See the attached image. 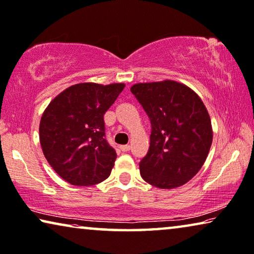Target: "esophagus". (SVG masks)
<instances>
[{
  "instance_id": "1",
  "label": "esophagus",
  "mask_w": 254,
  "mask_h": 254,
  "mask_svg": "<svg viewBox=\"0 0 254 254\" xmlns=\"http://www.w3.org/2000/svg\"><path fill=\"white\" fill-rule=\"evenodd\" d=\"M120 150H121V151H124V152H126V151H129V150H130V145H129V144H126V145H121V146H120Z\"/></svg>"
}]
</instances>
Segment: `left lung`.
<instances>
[{
  "mask_svg": "<svg viewBox=\"0 0 254 254\" xmlns=\"http://www.w3.org/2000/svg\"><path fill=\"white\" fill-rule=\"evenodd\" d=\"M130 91L152 127L149 151L139 163L143 180L159 189L186 185L203 167L213 141L203 101L174 80L135 83Z\"/></svg>",
  "mask_w": 254,
  "mask_h": 254,
  "instance_id": "obj_1",
  "label": "left lung"
}]
</instances>
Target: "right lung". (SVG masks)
<instances>
[{
  "mask_svg": "<svg viewBox=\"0 0 254 254\" xmlns=\"http://www.w3.org/2000/svg\"><path fill=\"white\" fill-rule=\"evenodd\" d=\"M125 83L73 84L47 106L40 144L54 171L73 186L90 187L109 178L117 153L105 139L104 115Z\"/></svg>",
  "mask_w": 254,
  "mask_h": 254,
  "instance_id": "obj_1",
  "label": "right lung"
}]
</instances>
